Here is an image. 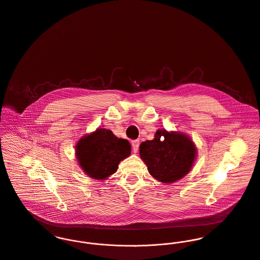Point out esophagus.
Instances as JSON below:
<instances>
[{"label": "esophagus", "instance_id": "1", "mask_svg": "<svg viewBox=\"0 0 260 260\" xmlns=\"http://www.w3.org/2000/svg\"><path fill=\"white\" fill-rule=\"evenodd\" d=\"M132 146H133V150L135 153L138 152L139 150V146H140V141L139 140H136V141H133L132 142Z\"/></svg>", "mask_w": 260, "mask_h": 260}]
</instances>
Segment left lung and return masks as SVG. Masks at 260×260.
I'll list each match as a JSON object with an SVG mask.
<instances>
[{
	"label": "left lung",
	"instance_id": "left-lung-1",
	"mask_svg": "<svg viewBox=\"0 0 260 260\" xmlns=\"http://www.w3.org/2000/svg\"><path fill=\"white\" fill-rule=\"evenodd\" d=\"M140 156L154 179L173 183L191 171L198 149L187 135L161 128L155 132L152 141L141 144Z\"/></svg>",
	"mask_w": 260,
	"mask_h": 260
}]
</instances>
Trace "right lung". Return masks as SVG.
Here are the masks:
<instances>
[{"mask_svg": "<svg viewBox=\"0 0 260 260\" xmlns=\"http://www.w3.org/2000/svg\"><path fill=\"white\" fill-rule=\"evenodd\" d=\"M75 147L80 168L96 180H105L116 173L118 164L132 151L127 140L118 139L112 131L100 127L82 137Z\"/></svg>", "mask_w": 260, "mask_h": 260, "instance_id": "1", "label": "right lung"}]
</instances>
